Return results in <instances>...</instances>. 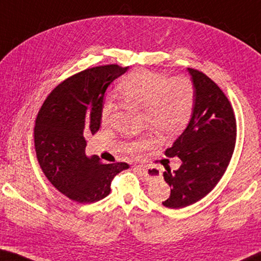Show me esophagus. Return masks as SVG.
I'll return each instance as SVG.
<instances>
[{"instance_id": "1", "label": "esophagus", "mask_w": 261, "mask_h": 261, "mask_svg": "<svg viewBox=\"0 0 261 261\" xmlns=\"http://www.w3.org/2000/svg\"><path fill=\"white\" fill-rule=\"evenodd\" d=\"M138 169L143 173V176L144 178L147 180V182H152V180H154L155 178H158V175H155L153 173V170L148 169V168L146 167H143V166H138Z\"/></svg>"}]
</instances>
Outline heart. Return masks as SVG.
Here are the masks:
<instances>
[{
	"label": "heart",
	"mask_w": 261,
	"mask_h": 261,
	"mask_svg": "<svg viewBox=\"0 0 261 261\" xmlns=\"http://www.w3.org/2000/svg\"><path fill=\"white\" fill-rule=\"evenodd\" d=\"M118 94L125 102L145 113V122L162 138L177 136L188 125L196 106V87L191 79L178 76L170 78L165 73L151 70H135L122 79ZM115 106L106 99L101 106V121L108 124ZM155 143L153 137L129 141L125 149L130 154L141 153Z\"/></svg>",
	"instance_id": "heart-1"
}]
</instances>
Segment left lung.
Wrapping results in <instances>:
<instances>
[{"label": "left lung", "mask_w": 261, "mask_h": 261, "mask_svg": "<svg viewBox=\"0 0 261 261\" xmlns=\"http://www.w3.org/2000/svg\"><path fill=\"white\" fill-rule=\"evenodd\" d=\"M194 87L196 106L182 135L166 149V156L180 159V167H166L163 177L170 196L162 205L183 208L207 196L226 173L236 143L233 109L221 88L198 70L188 68Z\"/></svg>", "instance_id": "8db88e82"}]
</instances>
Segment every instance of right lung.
I'll return each mask as SVG.
<instances>
[{
	"instance_id": "right-lung-1",
	"label": "right lung",
	"mask_w": 261,
	"mask_h": 261,
	"mask_svg": "<svg viewBox=\"0 0 261 261\" xmlns=\"http://www.w3.org/2000/svg\"><path fill=\"white\" fill-rule=\"evenodd\" d=\"M126 70L108 64L73 74L50 92L35 120L34 147L43 174L81 204L107 197L113 178L129 168L125 162L105 165L98 155L85 154V137L100 129L106 90Z\"/></svg>"
}]
</instances>
